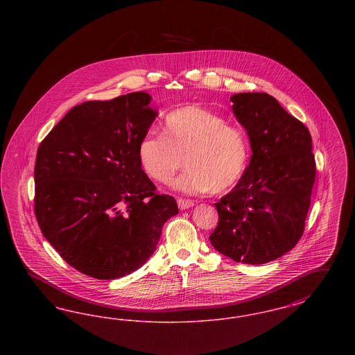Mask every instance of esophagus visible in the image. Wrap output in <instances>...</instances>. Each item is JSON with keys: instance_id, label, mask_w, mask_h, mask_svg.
I'll return each mask as SVG.
<instances>
[{"instance_id": "34e87169", "label": "esophagus", "mask_w": 355, "mask_h": 355, "mask_svg": "<svg viewBox=\"0 0 355 355\" xmlns=\"http://www.w3.org/2000/svg\"><path fill=\"white\" fill-rule=\"evenodd\" d=\"M177 202H178V207H180L181 210H186V209H190V207L194 206V201L185 200V198H180Z\"/></svg>"}]
</instances>
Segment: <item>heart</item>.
<instances>
[{
    "mask_svg": "<svg viewBox=\"0 0 355 355\" xmlns=\"http://www.w3.org/2000/svg\"><path fill=\"white\" fill-rule=\"evenodd\" d=\"M161 129L162 137L142 135L137 146L141 168L155 182H169L184 158L186 170L173 182L175 190L223 193L241 181L249 166L250 144L245 132L207 109H177Z\"/></svg>",
    "mask_w": 355,
    "mask_h": 355,
    "instance_id": "1",
    "label": "heart"
}]
</instances>
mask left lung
I'll use <instances>...</instances> for the list:
<instances>
[{"label":"left lung","mask_w":355,"mask_h":355,"mask_svg":"<svg viewBox=\"0 0 355 355\" xmlns=\"http://www.w3.org/2000/svg\"><path fill=\"white\" fill-rule=\"evenodd\" d=\"M252 157L241 181L216 205L210 242L236 262L262 265L290 252L304 234L315 181L311 135L268 93L230 97Z\"/></svg>","instance_id":"8db88e82"}]
</instances>
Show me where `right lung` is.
Here are the masks:
<instances>
[{
    "label": "right lung",
    "mask_w": 355,
    "mask_h": 355,
    "mask_svg": "<svg viewBox=\"0 0 355 355\" xmlns=\"http://www.w3.org/2000/svg\"><path fill=\"white\" fill-rule=\"evenodd\" d=\"M135 92L71 107L40 144L34 211L44 236L70 266L97 279L139 269L162 226L178 213L157 194L137 146L157 117Z\"/></svg>",
    "instance_id": "right-lung-1"
}]
</instances>
